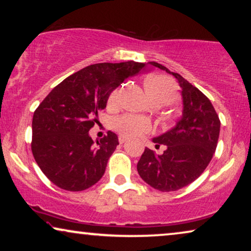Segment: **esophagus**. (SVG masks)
<instances>
[{
  "label": "esophagus",
  "instance_id": "34e87169",
  "mask_svg": "<svg viewBox=\"0 0 251 251\" xmlns=\"http://www.w3.org/2000/svg\"><path fill=\"white\" fill-rule=\"evenodd\" d=\"M126 137H123V136H120V137H119V143H120V144H123V143H126Z\"/></svg>",
  "mask_w": 251,
  "mask_h": 251
}]
</instances>
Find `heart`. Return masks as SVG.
I'll return each mask as SVG.
<instances>
[{"mask_svg":"<svg viewBox=\"0 0 251 251\" xmlns=\"http://www.w3.org/2000/svg\"><path fill=\"white\" fill-rule=\"evenodd\" d=\"M146 91L152 100H161L170 104L177 97V85L173 78L162 74L151 75L145 81ZM120 89H114L108 97L109 105H116L120 99ZM113 128L126 137H137L149 132L152 125L150 120L139 115L123 114L114 119Z\"/></svg>","mask_w":251,"mask_h":251,"instance_id":"heart-1","label":"heart"}]
</instances>
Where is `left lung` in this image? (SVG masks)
Wrapping results in <instances>:
<instances>
[{
  "label": "left lung",
  "mask_w": 251,
  "mask_h": 251,
  "mask_svg": "<svg viewBox=\"0 0 251 251\" xmlns=\"http://www.w3.org/2000/svg\"><path fill=\"white\" fill-rule=\"evenodd\" d=\"M150 65L173 74L183 96V116L175 128L153 139L156 147H167L162 155L145 149L137 163L142 179L161 192L180 190L205 170L217 147L221 121L204 94L178 73L150 61Z\"/></svg>",
  "instance_id": "1"
}]
</instances>
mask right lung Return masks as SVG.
<instances>
[{
	"label": "right lung",
	"mask_w": 251,
	"mask_h": 251,
	"mask_svg": "<svg viewBox=\"0 0 251 251\" xmlns=\"http://www.w3.org/2000/svg\"><path fill=\"white\" fill-rule=\"evenodd\" d=\"M145 66L132 60L90 65L60 82L35 109L30 147L37 166L56 186L84 191L102 177L118 136L108 131L95 144L89 130L111 92Z\"/></svg>",
	"instance_id": "obj_1"
}]
</instances>
